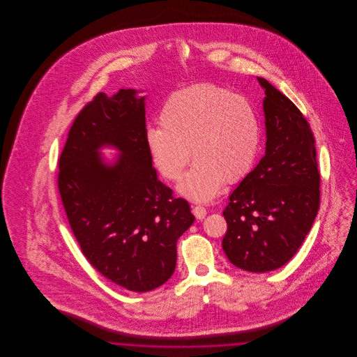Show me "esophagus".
Returning a JSON list of instances; mask_svg holds the SVG:
<instances>
[{
  "mask_svg": "<svg viewBox=\"0 0 357 357\" xmlns=\"http://www.w3.org/2000/svg\"><path fill=\"white\" fill-rule=\"evenodd\" d=\"M192 214L198 218V220H204V217H206V214H207V211H206V208H204V206H201V204H197V206H192Z\"/></svg>",
  "mask_w": 357,
  "mask_h": 357,
  "instance_id": "1",
  "label": "esophagus"
}]
</instances>
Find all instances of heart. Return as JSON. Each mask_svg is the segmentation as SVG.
<instances>
[{
    "mask_svg": "<svg viewBox=\"0 0 357 357\" xmlns=\"http://www.w3.org/2000/svg\"><path fill=\"white\" fill-rule=\"evenodd\" d=\"M159 118L160 126L147 130L146 143L160 174L178 181L191 151L197 159L179 185L187 197L213 199L226 181L236 182L252 169L261 130L246 98L218 85H194L171 95Z\"/></svg>",
    "mask_w": 357,
    "mask_h": 357,
    "instance_id": "b5f03b06",
    "label": "heart"
}]
</instances>
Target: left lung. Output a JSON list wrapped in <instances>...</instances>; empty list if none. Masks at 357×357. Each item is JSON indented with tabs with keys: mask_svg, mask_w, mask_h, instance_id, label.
Segmentation results:
<instances>
[{
	"mask_svg": "<svg viewBox=\"0 0 357 357\" xmlns=\"http://www.w3.org/2000/svg\"><path fill=\"white\" fill-rule=\"evenodd\" d=\"M266 151L230 195L222 239L229 261L248 272L284 266L303 245L320 207V172L307 120L268 80Z\"/></svg>",
	"mask_w": 357,
	"mask_h": 357,
	"instance_id": "8db88e82",
	"label": "left lung"
}]
</instances>
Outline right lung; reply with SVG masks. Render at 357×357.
I'll list each match as a JSON object with an SVG mask.
<instances>
[{"label":"right lung","instance_id":"right-lung-1","mask_svg":"<svg viewBox=\"0 0 357 357\" xmlns=\"http://www.w3.org/2000/svg\"><path fill=\"white\" fill-rule=\"evenodd\" d=\"M98 93L79 112L59 159L57 186L89 264L121 288L143 293L175 271L176 241L192 225L186 199L158 181L146 143L144 98ZM121 151L105 165L97 150Z\"/></svg>","mask_w":357,"mask_h":357}]
</instances>
